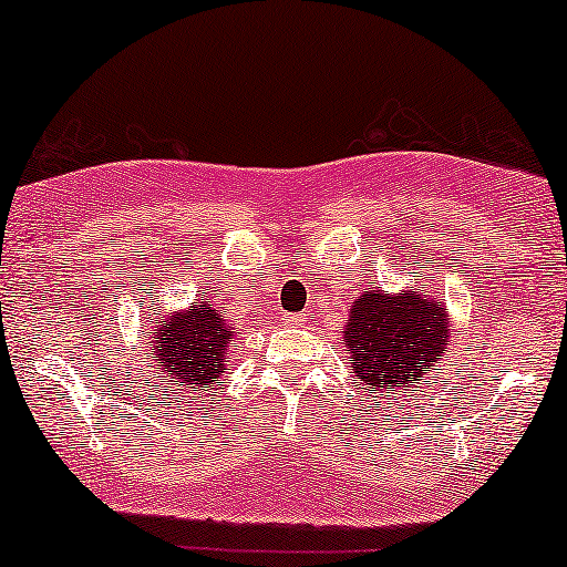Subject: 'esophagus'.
Listing matches in <instances>:
<instances>
[{
  "mask_svg": "<svg viewBox=\"0 0 567 567\" xmlns=\"http://www.w3.org/2000/svg\"><path fill=\"white\" fill-rule=\"evenodd\" d=\"M282 322L288 327H301V324L309 322V313H285Z\"/></svg>",
  "mask_w": 567,
  "mask_h": 567,
  "instance_id": "1",
  "label": "esophagus"
}]
</instances>
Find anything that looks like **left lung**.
Wrapping results in <instances>:
<instances>
[{
    "label": "left lung",
    "mask_w": 567,
    "mask_h": 567,
    "mask_svg": "<svg viewBox=\"0 0 567 567\" xmlns=\"http://www.w3.org/2000/svg\"><path fill=\"white\" fill-rule=\"evenodd\" d=\"M346 349L353 374L374 391L401 388L425 378L449 346V313L441 296L401 290H364L346 322Z\"/></svg>",
    "instance_id": "8db88e82"
}]
</instances>
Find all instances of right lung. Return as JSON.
Segmentation results:
<instances>
[{
    "mask_svg": "<svg viewBox=\"0 0 567 567\" xmlns=\"http://www.w3.org/2000/svg\"><path fill=\"white\" fill-rule=\"evenodd\" d=\"M227 317L208 296H200L187 311H176L166 322L155 319L153 361L168 385L208 388L227 364L229 340L235 336Z\"/></svg>",
    "mask_w": 567,
    "mask_h": 567,
    "instance_id": "add662e5",
    "label": "right lung"
}]
</instances>
